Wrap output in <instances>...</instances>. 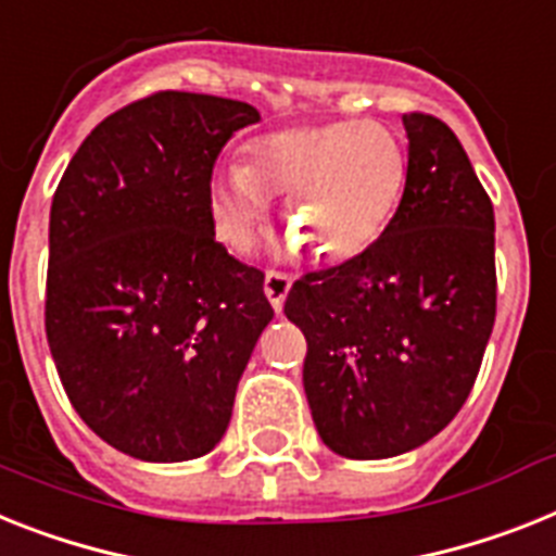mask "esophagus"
Here are the masks:
<instances>
[{"label": "esophagus", "instance_id": "esophagus-1", "mask_svg": "<svg viewBox=\"0 0 556 556\" xmlns=\"http://www.w3.org/2000/svg\"><path fill=\"white\" fill-rule=\"evenodd\" d=\"M265 296H268L270 307L277 311V314H282V307H286V296L288 291H291V277L288 274H282V270H268L265 274Z\"/></svg>", "mask_w": 556, "mask_h": 556}]
</instances>
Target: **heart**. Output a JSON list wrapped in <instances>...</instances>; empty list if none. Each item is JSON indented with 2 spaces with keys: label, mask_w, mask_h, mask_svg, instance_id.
Returning <instances> with one entry per match:
<instances>
[{
  "label": "heart",
  "mask_w": 556,
  "mask_h": 556,
  "mask_svg": "<svg viewBox=\"0 0 556 556\" xmlns=\"http://www.w3.org/2000/svg\"><path fill=\"white\" fill-rule=\"evenodd\" d=\"M407 177V155L372 121H333L256 138L249 163H226L208 184L217 235L235 251L254 245L270 198L286 194L291 245L316 260H348L384 228Z\"/></svg>",
  "instance_id": "b5f03b06"
}]
</instances>
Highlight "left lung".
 Listing matches in <instances>:
<instances>
[{
    "instance_id": "8db88e82",
    "label": "left lung",
    "mask_w": 556,
    "mask_h": 556,
    "mask_svg": "<svg viewBox=\"0 0 556 556\" xmlns=\"http://www.w3.org/2000/svg\"><path fill=\"white\" fill-rule=\"evenodd\" d=\"M407 184L381 237L296 279L286 316L305 333L307 407L328 450L395 458L464 407L497 305L494 208L444 121L409 112Z\"/></svg>"
}]
</instances>
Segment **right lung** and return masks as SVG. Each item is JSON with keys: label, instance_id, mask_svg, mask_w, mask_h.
<instances>
[{"label": "right lung", "instance_id": "obj_1", "mask_svg": "<svg viewBox=\"0 0 556 556\" xmlns=\"http://www.w3.org/2000/svg\"><path fill=\"white\" fill-rule=\"evenodd\" d=\"M245 101L155 92L112 112L50 206L45 328L70 404L129 458L177 464L226 435L274 319L263 270L214 240L208 184Z\"/></svg>", "mask_w": 556, "mask_h": 556}]
</instances>
